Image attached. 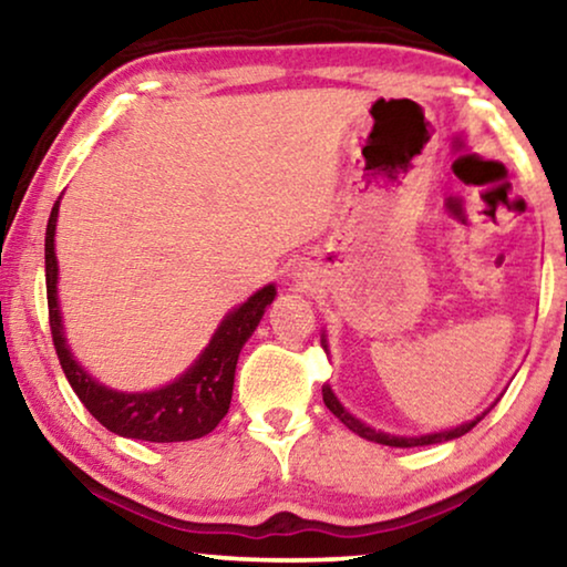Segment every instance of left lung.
I'll return each mask as SVG.
<instances>
[{
	"instance_id": "left-lung-1",
	"label": "left lung",
	"mask_w": 567,
	"mask_h": 567,
	"mask_svg": "<svg viewBox=\"0 0 567 567\" xmlns=\"http://www.w3.org/2000/svg\"><path fill=\"white\" fill-rule=\"evenodd\" d=\"M324 351H328V346H324ZM322 400H324V405H328V410L336 417H340V423L343 425H348V429H351L353 433H359L361 439H367V441H374V444H382V446H400V449H410V446H431V444H441V441H452V439H460V436H464V433L467 431H472L475 429V425L483 421V417L491 413V410H485L483 415H477L475 421H470V423H462V425H456V429H452V431H439V433H425V436H392V433H382V431H377V429H369L367 423H361L359 417H353L351 413H348V410L340 405V400L336 398V394H332V390L328 384L322 386ZM498 402V400H495ZM493 408V405H491Z\"/></svg>"
}]
</instances>
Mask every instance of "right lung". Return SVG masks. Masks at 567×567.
Wrapping results in <instances>:
<instances>
[{"mask_svg": "<svg viewBox=\"0 0 567 567\" xmlns=\"http://www.w3.org/2000/svg\"><path fill=\"white\" fill-rule=\"evenodd\" d=\"M56 216L59 200L53 204L49 227H45V293H49L53 346H56L61 369H64L76 398L82 400V405L90 410L95 421L123 439L173 444V441H193L212 433L229 410L239 351L258 328L266 307L276 299V286H262L243 307L224 317L206 351L173 384L152 392H115L111 386L95 382L66 348L56 299L59 266L56 252H53Z\"/></svg>", "mask_w": 567, "mask_h": 567, "instance_id": "right-lung-1", "label": "right lung"}]
</instances>
